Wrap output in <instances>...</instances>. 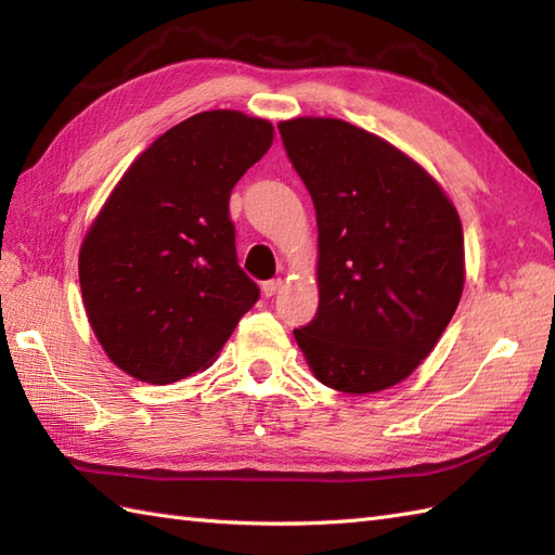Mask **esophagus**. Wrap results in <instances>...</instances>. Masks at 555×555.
I'll return each mask as SVG.
<instances>
[{
  "mask_svg": "<svg viewBox=\"0 0 555 555\" xmlns=\"http://www.w3.org/2000/svg\"><path fill=\"white\" fill-rule=\"evenodd\" d=\"M283 286H286V281H283V279L264 281V283H262V293L267 295V298H272V295H276V293H281V291H283Z\"/></svg>",
  "mask_w": 555,
  "mask_h": 555,
  "instance_id": "esophagus-1",
  "label": "esophagus"
}]
</instances>
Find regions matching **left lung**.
Masks as SVG:
<instances>
[{
    "instance_id": "left-lung-1",
    "label": "left lung",
    "mask_w": 555,
    "mask_h": 555,
    "mask_svg": "<svg viewBox=\"0 0 555 555\" xmlns=\"http://www.w3.org/2000/svg\"><path fill=\"white\" fill-rule=\"evenodd\" d=\"M279 132L319 229V309L295 340L328 388L388 390L433 352L459 307V212L414 158L362 127L293 118Z\"/></svg>"
}]
</instances>
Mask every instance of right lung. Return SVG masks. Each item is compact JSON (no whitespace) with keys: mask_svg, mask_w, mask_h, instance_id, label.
Instances as JSON below:
<instances>
[{"mask_svg":"<svg viewBox=\"0 0 555 555\" xmlns=\"http://www.w3.org/2000/svg\"><path fill=\"white\" fill-rule=\"evenodd\" d=\"M274 127L205 111L127 167L80 246L85 312L111 362L167 385L208 369L260 288L236 260L229 196Z\"/></svg>","mask_w":555,"mask_h":555,"instance_id":"add662e5","label":"right lung"}]
</instances>
